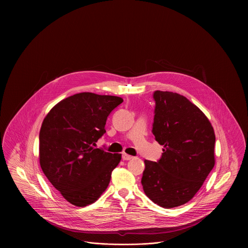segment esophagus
I'll return each mask as SVG.
<instances>
[{"label": "esophagus", "mask_w": 248, "mask_h": 248, "mask_svg": "<svg viewBox=\"0 0 248 248\" xmlns=\"http://www.w3.org/2000/svg\"><path fill=\"white\" fill-rule=\"evenodd\" d=\"M132 158H133L132 155H128V154H126V153H123V154H122V159H123V160H130V159H132Z\"/></svg>", "instance_id": "34e87169"}]
</instances>
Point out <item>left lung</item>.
Returning <instances> with one entry per match:
<instances>
[{
    "label": "left lung",
    "instance_id": "1",
    "mask_svg": "<svg viewBox=\"0 0 248 248\" xmlns=\"http://www.w3.org/2000/svg\"><path fill=\"white\" fill-rule=\"evenodd\" d=\"M153 135L163 145L157 162L145 160L146 196L163 208L191 201L215 165V132L206 115L177 93L155 91Z\"/></svg>",
    "mask_w": 248,
    "mask_h": 248
}]
</instances>
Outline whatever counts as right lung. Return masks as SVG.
Instances as JSON below:
<instances>
[{"label": "right lung", "instance_id": "add662e5", "mask_svg": "<svg viewBox=\"0 0 248 248\" xmlns=\"http://www.w3.org/2000/svg\"><path fill=\"white\" fill-rule=\"evenodd\" d=\"M118 96L81 93L63 99L45 117L39 135L41 168L62 197L78 207L96 202L109 183L121 154L95 148L106 133Z\"/></svg>", "mask_w": 248, "mask_h": 248}]
</instances>
